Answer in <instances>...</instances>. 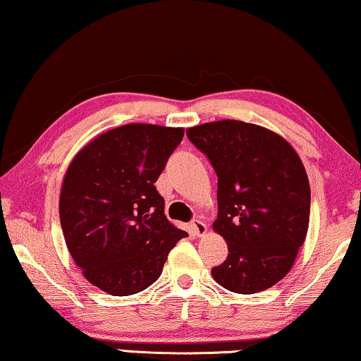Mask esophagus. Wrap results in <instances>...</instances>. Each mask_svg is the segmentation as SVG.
Returning <instances> with one entry per match:
<instances>
[{
    "mask_svg": "<svg viewBox=\"0 0 361 361\" xmlns=\"http://www.w3.org/2000/svg\"><path fill=\"white\" fill-rule=\"evenodd\" d=\"M192 229H193V233H195V236H203V234L207 233V224L200 221V219H193Z\"/></svg>",
    "mask_w": 361,
    "mask_h": 361,
    "instance_id": "1",
    "label": "esophagus"
}]
</instances>
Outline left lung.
Returning a JSON list of instances; mask_svg holds the SVG:
<instances>
[{
  "label": "left lung",
  "mask_w": 361,
  "mask_h": 361,
  "mask_svg": "<svg viewBox=\"0 0 361 361\" xmlns=\"http://www.w3.org/2000/svg\"><path fill=\"white\" fill-rule=\"evenodd\" d=\"M218 176V218L228 257L213 279L234 293L274 286L293 267L310 226L311 190L300 156L260 125L218 120L187 128Z\"/></svg>",
  "instance_id": "obj_1"
}]
</instances>
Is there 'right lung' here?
I'll use <instances>...</instances> for the list:
<instances>
[{
    "label": "right lung",
    "instance_id": "obj_1",
    "mask_svg": "<svg viewBox=\"0 0 361 361\" xmlns=\"http://www.w3.org/2000/svg\"><path fill=\"white\" fill-rule=\"evenodd\" d=\"M184 128L128 123L87 143L68 166L60 192L66 247L86 280L114 296L159 279L169 250L187 233L164 215L156 190Z\"/></svg>",
    "mask_w": 361,
    "mask_h": 361
}]
</instances>
